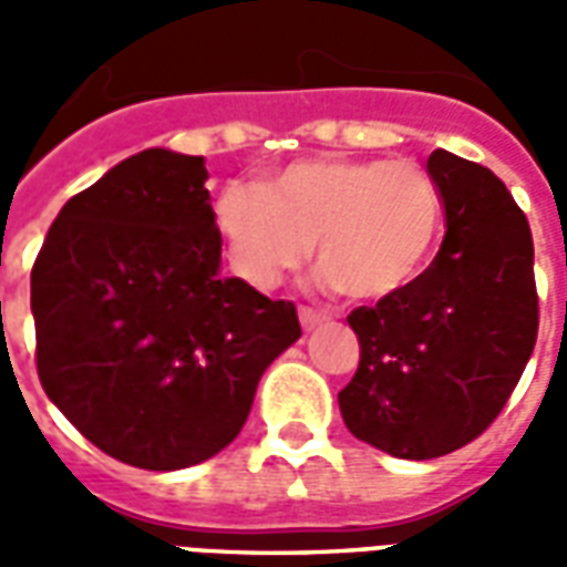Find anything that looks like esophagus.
Here are the masks:
<instances>
[{"label": "esophagus", "mask_w": 567, "mask_h": 567, "mask_svg": "<svg viewBox=\"0 0 567 567\" xmlns=\"http://www.w3.org/2000/svg\"><path fill=\"white\" fill-rule=\"evenodd\" d=\"M299 320H302V327L311 332V329H317L327 320V315H323V311H315V308H299Z\"/></svg>", "instance_id": "esophagus-1"}]
</instances>
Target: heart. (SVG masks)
Returning <instances> with one entry per match:
<instances>
[{
	"mask_svg": "<svg viewBox=\"0 0 567 567\" xmlns=\"http://www.w3.org/2000/svg\"><path fill=\"white\" fill-rule=\"evenodd\" d=\"M231 265L271 290L311 259L344 296L375 302L403 292L431 262L443 195L421 164L388 158H308L265 186L228 179L213 204Z\"/></svg>",
	"mask_w": 567,
	"mask_h": 567,
	"instance_id": "heart-1",
	"label": "heart"
}]
</instances>
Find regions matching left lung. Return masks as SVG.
I'll list each match as a JSON object with an SVG mask.
<instances>
[{"label":"left lung","mask_w":567,"mask_h":567,"mask_svg":"<svg viewBox=\"0 0 567 567\" xmlns=\"http://www.w3.org/2000/svg\"><path fill=\"white\" fill-rule=\"evenodd\" d=\"M445 204L436 259L403 292L354 308L360 367L339 393L357 440L427 461L473 443L501 415L537 341L534 244L488 167L436 148Z\"/></svg>","instance_id":"1"}]
</instances>
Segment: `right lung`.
<instances>
[{"mask_svg":"<svg viewBox=\"0 0 567 567\" xmlns=\"http://www.w3.org/2000/svg\"><path fill=\"white\" fill-rule=\"evenodd\" d=\"M204 183L200 155L124 158L63 204L30 275L48 400L131 467L223 452L265 369L302 336L296 305L219 271Z\"/></svg>","mask_w":567,"mask_h":567,"instance_id":"1","label":"right lung"}]
</instances>
